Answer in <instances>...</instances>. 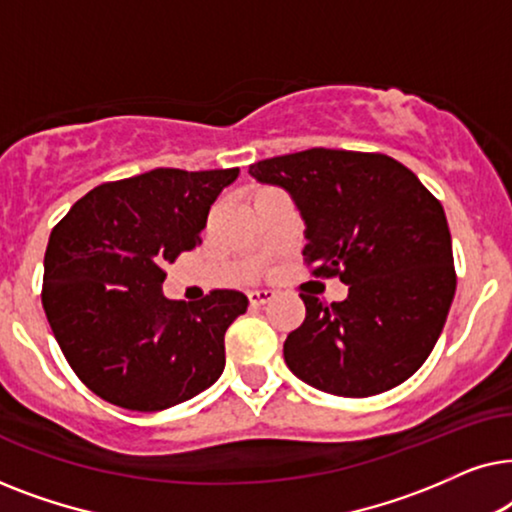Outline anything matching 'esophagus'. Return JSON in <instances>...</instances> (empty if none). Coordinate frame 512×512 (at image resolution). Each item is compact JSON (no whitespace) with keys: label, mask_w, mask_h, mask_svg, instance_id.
Instances as JSON below:
<instances>
[{"label":"esophagus","mask_w":512,"mask_h":512,"mask_svg":"<svg viewBox=\"0 0 512 512\" xmlns=\"http://www.w3.org/2000/svg\"><path fill=\"white\" fill-rule=\"evenodd\" d=\"M275 298V293L268 291V289H261V291H251L249 293V303L254 307H261L265 303H270V300Z\"/></svg>","instance_id":"obj_1"}]
</instances>
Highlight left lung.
I'll use <instances>...</instances> for the list:
<instances>
[{
  "label": "left lung",
  "mask_w": 512,
  "mask_h": 512,
  "mask_svg": "<svg viewBox=\"0 0 512 512\" xmlns=\"http://www.w3.org/2000/svg\"><path fill=\"white\" fill-rule=\"evenodd\" d=\"M249 174L296 200L312 275L349 286L331 305L300 293L305 321L284 342L291 373L345 398L382 394L415 375L457 289L436 195L384 153L307 149L258 160Z\"/></svg>",
  "instance_id": "left-lung-1"
}]
</instances>
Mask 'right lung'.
I'll return each instance as SVG.
<instances>
[{"mask_svg": "<svg viewBox=\"0 0 512 512\" xmlns=\"http://www.w3.org/2000/svg\"><path fill=\"white\" fill-rule=\"evenodd\" d=\"M240 170L174 167L109 181L53 228L44 256L46 319L86 387L125 410L184 403L219 380L226 331L249 300L214 289L198 303L163 296L165 265L198 247Z\"/></svg>", "mask_w": 512, "mask_h": 512, "instance_id": "right-lung-1", "label": "right lung"}]
</instances>
